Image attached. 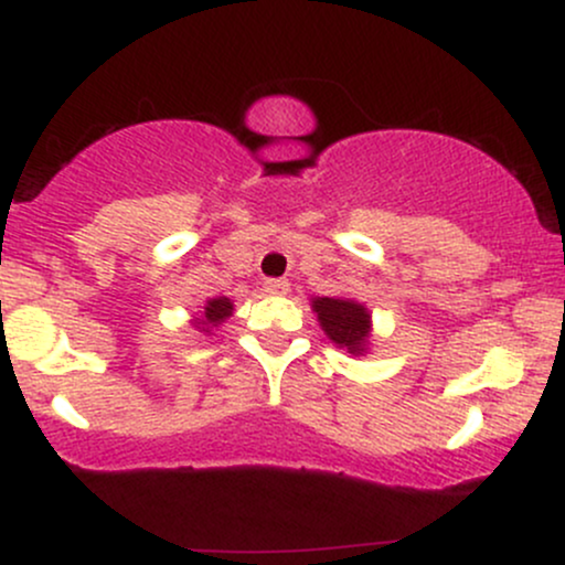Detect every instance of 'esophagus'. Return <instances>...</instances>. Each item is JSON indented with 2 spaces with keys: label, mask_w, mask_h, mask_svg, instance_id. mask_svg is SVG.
<instances>
[{
  "label": "esophagus",
  "mask_w": 565,
  "mask_h": 565,
  "mask_svg": "<svg viewBox=\"0 0 565 565\" xmlns=\"http://www.w3.org/2000/svg\"><path fill=\"white\" fill-rule=\"evenodd\" d=\"M263 289L268 291V295L281 297V295H287V291H289V281H287V278H268V281L263 284Z\"/></svg>",
  "instance_id": "obj_1"
}]
</instances>
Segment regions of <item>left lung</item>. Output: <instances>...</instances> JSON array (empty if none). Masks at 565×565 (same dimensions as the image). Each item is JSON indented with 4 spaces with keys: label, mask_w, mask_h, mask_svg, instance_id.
I'll return each instance as SVG.
<instances>
[{
    "label": "left lung",
    "mask_w": 565,
    "mask_h": 565,
    "mask_svg": "<svg viewBox=\"0 0 565 565\" xmlns=\"http://www.w3.org/2000/svg\"><path fill=\"white\" fill-rule=\"evenodd\" d=\"M319 327L337 348L350 355H366L372 348V313L355 297H310Z\"/></svg>",
    "instance_id": "left-lung-1"
}]
</instances>
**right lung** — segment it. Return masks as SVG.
Returning <instances> with one entry per match:
<instances>
[{
  "label": "right lung",
  "mask_w": 565,
  "mask_h": 565,
  "mask_svg": "<svg viewBox=\"0 0 565 565\" xmlns=\"http://www.w3.org/2000/svg\"><path fill=\"white\" fill-rule=\"evenodd\" d=\"M231 316H233L231 297H210V300L204 302V308H201L191 319V327L201 334H212L217 327H223L225 319H231Z\"/></svg>",
  "instance_id": "right-lung-1"
}]
</instances>
